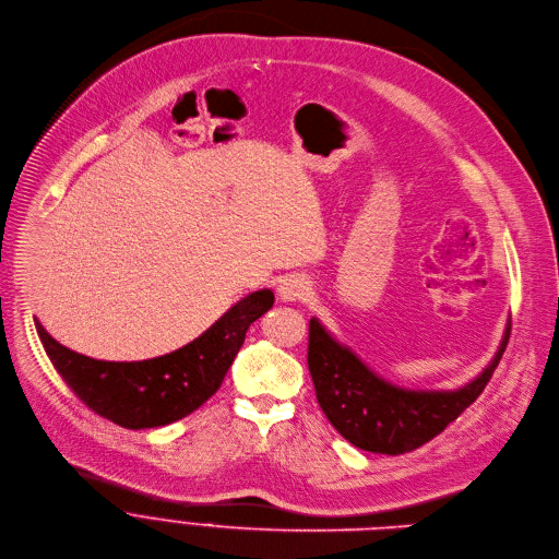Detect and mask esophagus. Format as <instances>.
Returning a JSON list of instances; mask_svg holds the SVG:
<instances>
[{
    "instance_id": "obj_1",
    "label": "esophagus",
    "mask_w": 559,
    "mask_h": 559,
    "mask_svg": "<svg viewBox=\"0 0 559 559\" xmlns=\"http://www.w3.org/2000/svg\"><path fill=\"white\" fill-rule=\"evenodd\" d=\"M310 283L306 281V278H300V276H289V278H285L283 283H281V287H278V296L283 298V300H287V302H296V300H306L308 296H310Z\"/></svg>"
}]
</instances>
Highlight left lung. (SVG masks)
Here are the masks:
<instances>
[{"label": "left lung", "mask_w": 559, "mask_h": 559, "mask_svg": "<svg viewBox=\"0 0 559 559\" xmlns=\"http://www.w3.org/2000/svg\"><path fill=\"white\" fill-rule=\"evenodd\" d=\"M509 336L511 323L506 325L495 359L464 388L405 390L374 374L357 354L312 319L308 366L321 411L341 437L368 452L403 454L443 432L484 392Z\"/></svg>", "instance_id": "obj_1"}]
</instances>
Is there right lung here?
<instances>
[{
    "label": "right lung",
    "instance_id": "1",
    "mask_svg": "<svg viewBox=\"0 0 559 559\" xmlns=\"http://www.w3.org/2000/svg\"><path fill=\"white\" fill-rule=\"evenodd\" d=\"M272 306V289L253 292L185 347L131 364L84 357L58 343L39 321L35 328L50 364L80 401L122 428L142 430L174 424L198 411L221 388L249 325Z\"/></svg>",
    "mask_w": 559,
    "mask_h": 559
}]
</instances>
